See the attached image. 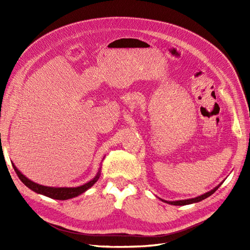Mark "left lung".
I'll return each instance as SVG.
<instances>
[{
  "instance_id": "1",
  "label": "left lung",
  "mask_w": 250,
  "mask_h": 250,
  "mask_svg": "<svg viewBox=\"0 0 250 250\" xmlns=\"http://www.w3.org/2000/svg\"><path fill=\"white\" fill-rule=\"evenodd\" d=\"M222 184H223V181H222L221 184H219L217 187H215V188H213V190H210V191H208V192H207V193H204L203 195H200V196H198V197H195V198L185 199V200H176V201H167V200H164V199H161V200L164 201V202H166V203L172 204V206H187V204L196 203V202H199V201H201V200H203V199H206V198L209 197V196H210L211 194H214V193L218 190V188L220 187Z\"/></svg>"
}]
</instances>
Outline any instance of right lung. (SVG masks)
<instances>
[{
    "label": "right lung",
    "instance_id": "obj_1",
    "mask_svg": "<svg viewBox=\"0 0 250 250\" xmlns=\"http://www.w3.org/2000/svg\"><path fill=\"white\" fill-rule=\"evenodd\" d=\"M12 166H13L14 171H16V173L18 174L19 178L21 180V183L24 184L26 187H28L30 190L34 191L37 194H42L43 196H47V197H50L52 199H57V200H66V199L77 197V196L87 191L89 188H92L97 183L98 179H99V177L101 175V172H100L101 168H100L99 171H98V173H97V175L92 180H89L88 183L82 185L80 187L55 188V187L42 186V185L34 183V181L27 178L24 174H21V172L16 167V166H14V164H12Z\"/></svg>",
    "mask_w": 250,
    "mask_h": 250
}]
</instances>
